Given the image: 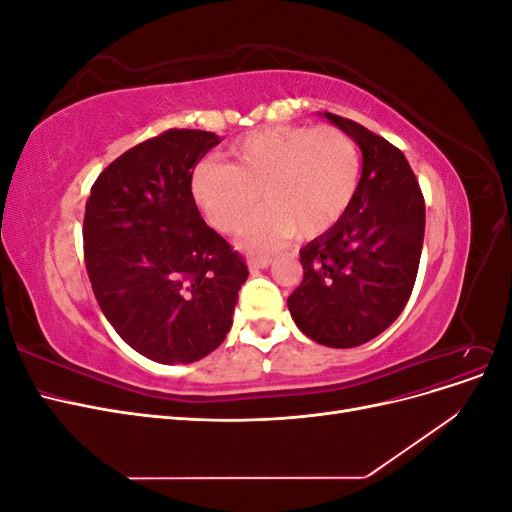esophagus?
I'll return each mask as SVG.
<instances>
[{
	"label": "esophagus",
	"instance_id": "obj_1",
	"mask_svg": "<svg viewBox=\"0 0 512 512\" xmlns=\"http://www.w3.org/2000/svg\"><path fill=\"white\" fill-rule=\"evenodd\" d=\"M269 265H271V258L269 256H250V260H247V267H250L252 271L267 269Z\"/></svg>",
	"mask_w": 512,
	"mask_h": 512
}]
</instances>
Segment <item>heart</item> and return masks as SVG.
<instances>
[{
  "mask_svg": "<svg viewBox=\"0 0 512 512\" xmlns=\"http://www.w3.org/2000/svg\"><path fill=\"white\" fill-rule=\"evenodd\" d=\"M361 151L335 126H275L247 134L228 149V164L203 162L192 196L209 224L235 235L250 228L245 247L269 250L297 232L316 239L333 230L359 190Z\"/></svg>",
  "mask_w": 512,
  "mask_h": 512,
  "instance_id": "1",
  "label": "heart"
}]
</instances>
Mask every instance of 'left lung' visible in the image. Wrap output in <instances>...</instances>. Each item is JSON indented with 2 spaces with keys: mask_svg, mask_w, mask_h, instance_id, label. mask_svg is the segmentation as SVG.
<instances>
[{
  "mask_svg": "<svg viewBox=\"0 0 512 512\" xmlns=\"http://www.w3.org/2000/svg\"><path fill=\"white\" fill-rule=\"evenodd\" d=\"M324 117L361 147L363 173L342 222L301 250L303 282L288 309L314 342L354 348L404 312L421 262L425 198L395 145L352 119Z\"/></svg>",
  "mask_w": 512,
  "mask_h": 512,
  "instance_id": "8db88e82",
  "label": "left lung"
}]
</instances>
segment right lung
<instances>
[{"label":"right lung","mask_w":512,"mask_h":512,"mask_svg":"<svg viewBox=\"0 0 512 512\" xmlns=\"http://www.w3.org/2000/svg\"><path fill=\"white\" fill-rule=\"evenodd\" d=\"M220 141L173 128L138 143L102 170L85 205V267L102 314L162 365L194 363L224 342L250 273L192 196L196 164Z\"/></svg>","instance_id":"right-lung-1"}]
</instances>
